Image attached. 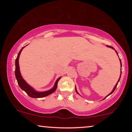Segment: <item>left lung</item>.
<instances>
[{"mask_svg": "<svg viewBox=\"0 0 132 132\" xmlns=\"http://www.w3.org/2000/svg\"><path fill=\"white\" fill-rule=\"evenodd\" d=\"M107 47H108L111 48H112V49H113V50H115V52H116V53H117V55H118V53H117V52L116 51V50H115V48H113V47H112V46H107ZM118 57H119V56H118ZM119 59H120V58H119ZM120 65H121V75H120V78H119V79H118V82H117V84H116V85H115V86H114V88H113V89H112V91H111V93H110V94H109V95H107V96H106V97H105V98H106V97H107L108 96H109V95L110 94H112V93H113V91H115V88H116V87H117V85H118V83L119 82V81H120V77H121V67H122V65H121V59H120ZM75 90H76V93H77V94H79L78 93V92H77V91L76 87H75Z\"/></svg>", "mask_w": 132, "mask_h": 132, "instance_id": "left-lung-1", "label": "left lung"}]
</instances>
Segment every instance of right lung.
I'll return each instance as SVG.
<instances>
[{
	"instance_id": "1",
	"label": "right lung",
	"mask_w": 132,
	"mask_h": 132,
	"mask_svg": "<svg viewBox=\"0 0 132 132\" xmlns=\"http://www.w3.org/2000/svg\"><path fill=\"white\" fill-rule=\"evenodd\" d=\"M24 47H22V48L20 50V51L19 52V53L17 55V58L15 59V75L16 79H17L18 84H19V86L20 87L21 89L26 92L27 94H28L29 96L32 97V98H43V97H46L48 95L54 93V92L56 91V89L57 86V83H58V81L60 80L61 77H59V78L56 80L53 87L51 88L50 89L48 90V91L41 92V91H36L35 89H34L31 86H30L29 85L28 83H27L26 81L23 79L22 76L21 75L20 71L19 62V57L21 51H22V50L23 49V48H24Z\"/></svg>"
}]
</instances>
